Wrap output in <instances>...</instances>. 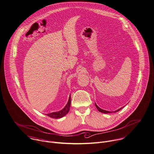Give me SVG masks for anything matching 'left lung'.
<instances>
[{"instance_id":"1","label":"left lung","mask_w":154,"mask_h":154,"mask_svg":"<svg viewBox=\"0 0 154 154\" xmlns=\"http://www.w3.org/2000/svg\"><path fill=\"white\" fill-rule=\"evenodd\" d=\"M95 104V106H96V107H97V109H98V110L100 112H101V113H115V112H119L121 109H122V108H121V109H118V110H116V111H114V112H109V111H107V110H103V109H101V108H100L97 104H96V103Z\"/></svg>"}]
</instances>
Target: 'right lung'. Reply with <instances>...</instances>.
<instances>
[{
	"instance_id": "right-lung-1",
	"label": "right lung",
	"mask_w": 154,
	"mask_h": 154,
	"mask_svg": "<svg viewBox=\"0 0 154 154\" xmlns=\"http://www.w3.org/2000/svg\"><path fill=\"white\" fill-rule=\"evenodd\" d=\"M70 105H71V95H69V100H68V101L66 105L65 106V107L62 110L58 111V112L48 113V114H47V115L50 118H54V119L61 118L63 117L64 116H65L68 113L69 109H70Z\"/></svg>"
}]
</instances>
